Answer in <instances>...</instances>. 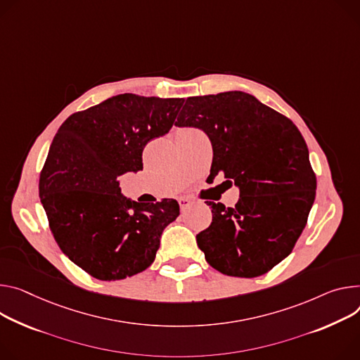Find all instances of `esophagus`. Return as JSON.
Returning a JSON list of instances; mask_svg holds the SVG:
<instances>
[{
    "label": "esophagus",
    "mask_w": 360,
    "mask_h": 360,
    "mask_svg": "<svg viewBox=\"0 0 360 360\" xmlns=\"http://www.w3.org/2000/svg\"><path fill=\"white\" fill-rule=\"evenodd\" d=\"M178 202H179L181 211H186V210L191 207V204H192V201H191V200H188V198H185V197L179 198V200H178Z\"/></svg>",
    "instance_id": "esophagus-1"
}]
</instances>
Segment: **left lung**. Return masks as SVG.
<instances>
[{
	"instance_id": "obj_1",
	"label": "left lung",
	"mask_w": 360,
	"mask_h": 360,
	"mask_svg": "<svg viewBox=\"0 0 360 360\" xmlns=\"http://www.w3.org/2000/svg\"><path fill=\"white\" fill-rule=\"evenodd\" d=\"M175 124L204 130L214 150L211 175L240 189L233 208L207 201L212 222L197 244L208 264L233 277L266 274L294 248L316 197L300 130L244 91L188 97Z\"/></svg>"
}]
</instances>
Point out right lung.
Listing matches in <instances>:
<instances>
[{"mask_svg": "<svg viewBox=\"0 0 360 360\" xmlns=\"http://www.w3.org/2000/svg\"><path fill=\"white\" fill-rule=\"evenodd\" d=\"M182 103L117 94L73 113L57 130L40 174V200L60 250L94 278L146 270L162 231L179 215L175 200L123 197L117 178L143 169V148L169 132Z\"/></svg>", "mask_w": 360, "mask_h": 360, "instance_id": "obj_1", "label": "right lung"}]
</instances>
